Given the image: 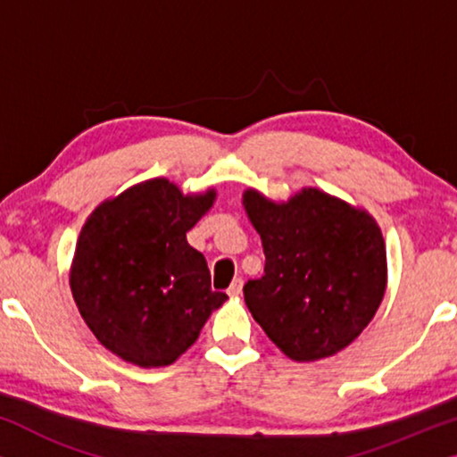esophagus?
Masks as SVG:
<instances>
[{"label":"esophagus","mask_w":457,"mask_h":457,"mask_svg":"<svg viewBox=\"0 0 457 457\" xmlns=\"http://www.w3.org/2000/svg\"><path fill=\"white\" fill-rule=\"evenodd\" d=\"M241 289H243V278L237 277V278L233 280V283H230V287H228V295H230V297L241 295Z\"/></svg>","instance_id":"esophagus-1"}]
</instances>
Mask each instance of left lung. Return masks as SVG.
Segmentation results:
<instances>
[{"label": "left lung", "mask_w": 457, "mask_h": 457, "mask_svg": "<svg viewBox=\"0 0 457 457\" xmlns=\"http://www.w3.org/2000/svg\"><path fill=\"white\" fill-rule=\"evenodd\" d=\"M243 204L266 255L264 274L243 287L255 322L291 360L341 352L383 302L386 253L378 224L318 189L287 204L249 189Z\"/></svg>", "instance_id": "left-lung-1"}]
</instances>
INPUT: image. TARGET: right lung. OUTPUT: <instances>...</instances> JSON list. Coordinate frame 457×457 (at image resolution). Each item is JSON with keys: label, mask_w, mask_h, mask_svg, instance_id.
Segmentation results:
<instances>
[{"label": "right lung", "mask_w": 457, "mask_h": 457, "mask_svg": "<svg viewBox=\"0 0 457 457\" xmlns=\"http://www.w3.org/2000/svg\"><path fill=\"white\" fill-rule=\"evenodd\" d=\"M214 195H183L154 179L87 218L72 260V297L97 341L124 361L172 364L227 302V293L212 291L204 253L187 243Z\"/></svg>", "instance_id": "1"}]
</instances>
